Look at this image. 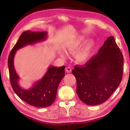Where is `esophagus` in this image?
<instances>
[{"mask_svg":"<svg viewBox=\"0 0 130 130\" xmlns=\"http://www.w3.org/2000/svg\"><path fill=\"white\" fill-rule=\"evenodd\" d=\"M66 71H67V73H69L71 71V68L70 67H67L66 68Z\"/></svg>","mask_w":130,"mask_h":130,"instance_id":"esophagus-1","label":"esophagus"}]
</instances>
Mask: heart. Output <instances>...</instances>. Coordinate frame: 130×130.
Segmentation results:
<instances>
[{
	"label": "heart",
	"mask_w": 130,
	"mask_h": 130,
	"mask_svg": "<svg viewBox=\"0 0 130 130\" xmlns=\"http://www.w3.org/2000/svg\"><path fill=\"white\" fill-rule=\"evenodd\" d=\"M82 46V47L78 51V50ZM95 47V43L93 40L87 41V38L83 36H80L76 39L69 42L65 46V50L70 54L75 53L78 50L75 54V59L78 62L84 63L88 61L92 57ZM59 54L63 59H66L67 57L64 52L61 51Z\"/></svg>",
	"instance_id": "heart-1"
}]
</instances>
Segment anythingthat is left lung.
Masks as SVG:
<instances>
[{"instance_id":"obj_1","label":"left lung","mask_w":130,"mask_h":130,"mask_svg":"<svg viewBox=\"0 0 130 130\" xmlns=\"http://www.w3.org/2000/svg\"><path fill=\"white\" fill-rule=\"evenodd\" d=\"M123 57L114 37L110 36L84 66L76 65L72 73L76 80V93L88 106L106 102L122 80Z\"/></svg>"}]
</instances>
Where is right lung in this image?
Segmentation results:
<instances>
[{"instance_id":"obj_1","label":"right lung","mask_w":130,"mask_h":130,"mask_svg":"<svg viewBox=\"0 0 130 130\" xmlns=\"http://www.w3.org/2000/svg\"><path fill=\"white\" fill-rule=\"evenodd\" d=\"M47 36L46 32L27 31L23 32L10 52L8 60L10 83L14 92L24 102L38 108L50 106L55 101L58 86L65 76V67L50 66L42 79L36 82L31 88L24 89L18 83L20 78L14 69V58L18 50L45 41Z\"/></svg>"}]
</instances>
